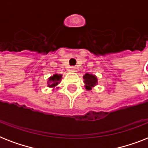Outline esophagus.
<instances>
[{
    "label": "esophagus",
    "instance_id": "34e87169",
    "mask_svg": "<svg viewBox=\"0 0 148 148\" xmlns=\"http://www.w3.org/2000/svg\"><path fill=\"white\" fill-rule=\"evenodd\" d=\"M70 69H71V71H73V72H75V71H76V68H75V66L70 67Z\"/></svg>",
    "mask_w": 148,
    "mask_h": 148
}]
</instances>
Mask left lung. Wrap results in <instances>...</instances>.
Returning a JSON list of instances; mask_svg holds the SVG:
<instances>
[{"label":"left lung","instance_id":"left-lung-1","mask_svg":"<svg viewBox=\"0 0 148 148\" xmlns=\"http://www.w3.org/2000/svg\"><path fill=\"white\" fill-rule=\"evenodd\" d=\"M84 83H85V87L87 90H91L93 87L96 86L98 84V79L97 76L92 74L86 73V75H83Z\"/></svg>","mask_w":148,"mask_h":148}]
</instances>
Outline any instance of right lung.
Masks as SVG:
<instances>
[{
    "instance_id": "add662e5",
    "label": "right lung",
    "mask_w": 148,
    "mask_h": 148,
    "mask_svg": "<svg viewBox=\"0 0 148 148\" xmlns=\"http://www.w3.org/2000/svg\"><path fill=\"white\" fill-rule=\"evenodd\" d=\"M62 75L61 74H54L53 75H52L48 79L47 81V86L49 88H53V90H54V88L60 84L62 79ZM59 88V87H57Z\"/></svg>"
}]
</instances>
